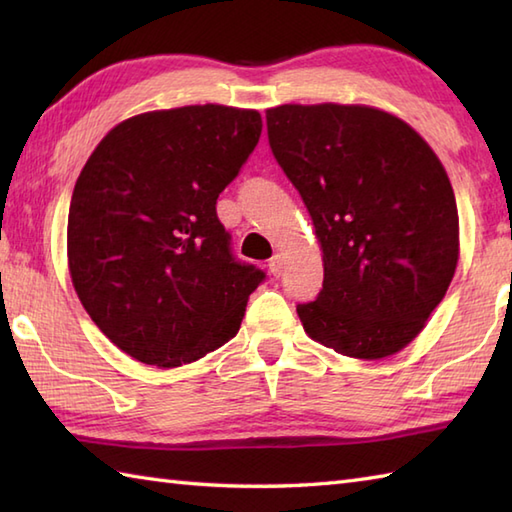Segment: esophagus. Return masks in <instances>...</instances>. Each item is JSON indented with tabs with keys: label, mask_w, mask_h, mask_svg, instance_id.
<instances>
[{
	"label": "esophagus",
	"mask_w": 512,
	"mask_h": 512,
	"mask_svg": "<svg viewBox=\"0 0 512 512\" xmlns=\"http://www.w3.org/2000/svg\"><path fill=\"white\" fill-rule=\"evenodd\" d=\"M268 270L273 273V277H279L281 273H284V257L281 255H275L273 259L268 262Z\"/></svg>",
	"instance_id": "1"
}]
</instances>
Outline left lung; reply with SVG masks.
Returning <instances> with one entry per match:
<instances>
[{
	"instance_id": "8db88e82",
	"label": "left lung",
	"mask_w": 512,
	"mask_h": 512,
	"mask_svg": "<svg viewBox=\"0 0 512 512\" xmlns=\"http://www.w3.org/2000/svg\"><path fill=\"white\" fill-rule=\"evenodd\" d=\"M266 125L323 253V290L297 306L303 330L361 361L405 350L460 259L458 204L436 151L369 105H277Z\"/></svg>"
}]
</instances>
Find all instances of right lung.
<instances>
[{
  "label": "right lung",
  "instance_id": "add662e5",
  "mask_svg": "<svg viewBox=\"0 0 512 512\" xmlns=\"http://www.w3.org/2000/svg\"><path fill=\"white\" fill-rule=\"evenodd\" d=\"M259 134L257 110L184 105L118 123L85 162L68 213L72 286L136 361H200L242 325L264 273L235 262L215 202Z\"/></svg>",
  "mask_w": 512,
  "mask_h": 512
}]
</instances>
